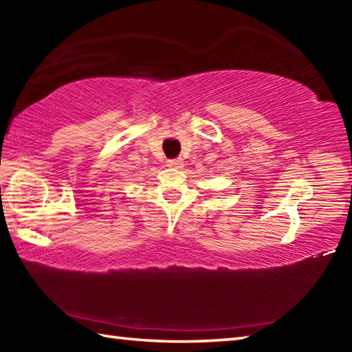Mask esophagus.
Segmentation results:
<instances>
[{
    "label": "esophagus",
    "instance_id": "1",
    "mask_svg": "<svg viewBox=\"0 0 352 352\" xmlns=\"http://www.w3.org/2000/svg\"><path fill=\"white\" fill-rule=\"evenodd\" d=\"M168 168L180 169V168H183V162H182V160H169V162H168Z\"/></svg>",
    "mask_w": 352,
    "mask_h": 352
}]
</instances>
